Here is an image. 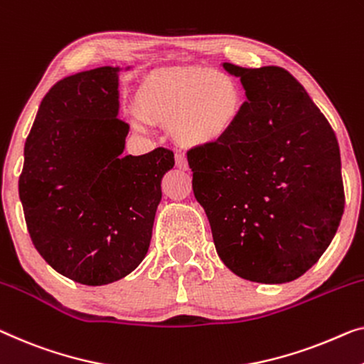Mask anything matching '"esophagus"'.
I'll return each mask as SVG.
<instances>
[{
    "instance_id": "34e87169",
    "label": "esophagus",
    "mask_w": 364,
    "mask_h": 364,
    "mask_svg": "<svg viewBox=\"0 0 364 364\" xmlns=\"http://www.w3.org/2000/svg\"><path fill=\"white\" fill-rule=\"evenodd\" d=\"M175 160H176V166L180 168V170H188V161H186V159H184V155L176 154Z\"/></svg>"
}]
</instances>
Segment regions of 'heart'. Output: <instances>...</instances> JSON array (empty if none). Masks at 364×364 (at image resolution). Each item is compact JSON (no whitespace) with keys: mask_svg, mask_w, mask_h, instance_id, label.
<instances>
[{"mask_svg":"<svg viewBox=\"0 0 364 364\" xmlns=\"http://www.w3.org/2000/svg\"><path fill=\"white\" fill-rule=\"evenodd\" d=\"M130 114L137 129L149 121L168 124L171 137L184 149H208L224 142L240 121L245 95L222 70L188 67L150 75L135 96Z\"/></svg>","mask_w":364,"mask_h":364,"instance_id":"obj_1","label":"heart"}]
</instances>
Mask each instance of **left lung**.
I'll return each instance as SVG.
<instances>
[{"label":"left lung","mask_w":364,"mask_h":364,"mask_svg":"<svg viewBox=\"0 0 364 364\" xmlns=\"http://www.w3.org/2000/svg\"><path fill=\"white\" fill-rule=\"evenodd\" d=\"M224 68L240 77L247 101L224 142L188 151L194 196L227 268L287 283L318 262L343 215L337 135L287 70Z\"/></svg>","instance_id":"obj_1"}]
</instances>
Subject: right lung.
Wrapping results in <instances>:
<instances>
[{
	"label": "right lung",
	"mask_w": 364,
	"mask_h": 364,
	"mask_svg": "<svg viewBox=\"0 0 364 364\" xmlns=\"http://www.w3.org/2000/svg\"><path fill=\"white\" fill-rule=\"evenodd\" d=\"M119 68L101 67L48 90L26 139L19 198L31 240L67 278L101 286L147 255L171 150L122 155Z\"/></svg>",
	"instance_id": "right-lung-1"
}]
</instances>
